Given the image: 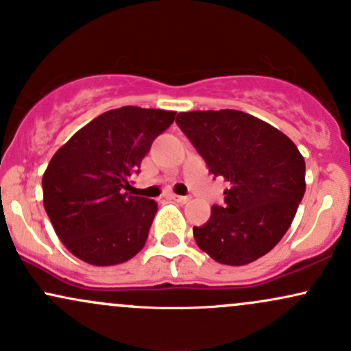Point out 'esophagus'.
<instances>
[{
    "label": "esophagus",
    "mask_w": 351,
    "mask_h": 351,
    "mask_svg": "<svg viewBox=\"0 0 351 351\" xmlns=\"http://www.w3.org/2000/svg\"><path fill=\"white\" fill-rule=\"evenodd\" d=\"M171 198L173 199H175V201H178V203H188V201H189V196H180V195H173L171 196Z\"/></svg>",
    "instance_id": "obj_1"
}]
</instances>
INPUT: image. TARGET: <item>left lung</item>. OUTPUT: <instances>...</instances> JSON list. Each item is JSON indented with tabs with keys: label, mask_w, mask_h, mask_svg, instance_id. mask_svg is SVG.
Instances as JSON below:
<instances>
[{
	"label": "left lung",
	"mask_w": 351,
	"mask_h": 351,
	"mask_svg": "<svg viewBox=\"0 0 351 351\" xmlns=\"http://www.w3.org/2000/svg\"><path fill=\"white\" fill-rule=\"evenodd\" d=\"M176 123L209 173L231 184L223 206L193 228L196 244L216 263H254L291 228L305 193L304 156L287 135L241 110L181 112Z\"/></svg>",
	"instance_id": "left-lung-1"
}]
</instances>
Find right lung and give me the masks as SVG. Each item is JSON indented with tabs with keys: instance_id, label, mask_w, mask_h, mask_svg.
Instances as JSON below:
<instances>
[{
	"instance_id": "obj_1",
	"label": "right lung",
	"mask_w": 351,
	"mask_h": 351,
	"mask_svg": "<svg viewBox=\"0 0 351 351\" xmlns=\"http://www.w3.org/2000/svg\"><path fill=\"white\" fill-rule=\"evenodd\" d=\"M176 112L120 107L95 117L51 158L44 209L62 244L84 263L115 265L147 243L158 204L127 191L153 140Z\"/></svg>"
}]
</instances>
